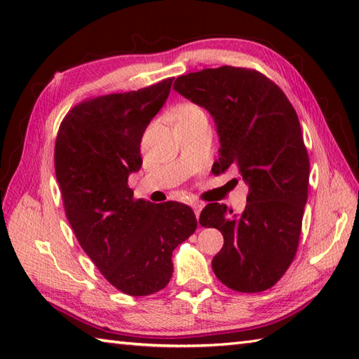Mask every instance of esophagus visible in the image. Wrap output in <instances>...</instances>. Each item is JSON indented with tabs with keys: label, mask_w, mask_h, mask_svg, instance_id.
<instances>
[{
	"label": "esophagus",
	"mask_w": 359,
	"mask_h": 359,
	"mask_svg": "<svg viewBox=\"0 0 359 359\" xmlns=\"http://www.w3.org/2000/svg\"><path fill=\"white\" fill-rule=\"evenodd\" d=\"M191 207H193V210H194V215H196V217L199 219V216H201V211H202V203H199V202H193V203H191Z\"/></svg>",
	"instance_id": "1"
}]
</instances>
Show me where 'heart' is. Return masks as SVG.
I'll list each match as a JSON object with an SVG mask.
<instances>
[{"instance_id": "heart-1", "label": "heart", "mask_w": 359, "mask_h": 359, "mask_svg": "<svg viewBox=\"0 0 359 359\" xmlns=\"http://www.w3.org/2000/svg\"><path fill=\"white\" fill-rule=\"evenodd\" d=\"M175 116H177V121H193L207 118L201 106H197L194 103L180 104L177 108V112H175Z\"/></svg>"}]
</instances>
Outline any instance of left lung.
I'll return each mask as SVG.
<instances>
[{"label": "left lung", "mask_w": 359, "mask_h": 359, "mask_svg": "<svg viewBox=\"0 0 359 359\" xmlns=\"http://www.w3.org/2000/svg\"><path fill=\"white\" fill-rule=\"evenodd\" d=\"M172 88L215 118L212 174L233 168L248 185L242 215L217 202L201 212L199 224L224 236L212 271L236 292L269 290L293 262L307 203L310 162L297 114L278 85L245 67L180 75Z\"/></svg>", "instance_id": "8db88e82"}]
</instances>
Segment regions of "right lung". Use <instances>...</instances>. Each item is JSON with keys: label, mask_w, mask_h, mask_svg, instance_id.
Returning a JSON list of instances; mask_svg holds the SVG:
<instances>
[{"label": "right lung", "mask_w": 359, "mask_h": 359, "mask_svg": "<svg viewBox=\"0 0 359 359\" xmlns=\"http://www.w3.org/2000/svg\"><path fill=\"white\" fill-rule=\"evenodd\" d=\"M172 79L123 94L89 98L67 112L55 140V175L66 217L106 280L129 296L168 285L172 251L197 228L185 203L134 199L144 129L162 109Z\"/></svg>", "instance_id": "add662e5"}]
</instances>
